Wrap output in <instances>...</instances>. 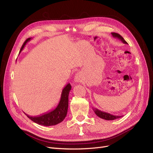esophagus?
<instances>
[{
  "mask_svg": "<svg viewBox=\"0 0 153 153\" xmlns=\"http://www.w3.org/2000/svg\"><path fill=\"white\" fill-rule=\"evenodd\" d=\"M82 79V75L80 72L77 73L75 76V82H80Z\"/></svg>",
  "mask_w": 153,
  "mask_h": 153,
  "instance_id": "esophagus-1",
  "label": "esophagus"
}]
</instances>
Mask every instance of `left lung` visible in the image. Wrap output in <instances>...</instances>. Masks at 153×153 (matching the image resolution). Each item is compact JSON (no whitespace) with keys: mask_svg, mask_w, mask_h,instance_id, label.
<instances>
[{"mask_svg":"<svg viewBox=\"0 0 153 153\" xmlns=\"http://www.w3.org/2000/svg\"><path fill=\"white\" fill-rule=\"evenodd\" d=\"M112 36L114 38H117L118 39H120L121 41L122 42L123 44H127V42L125 40V39L122 37V36L120 35H119L118 33H111ZM94 113L96 114L97 116L99 118H102L104 120H113L115 119H117V118H120L121 117H122L123 116H114L113 114H111L110 113H106V112H104V111H100L96 108H95L93 109Z\"/></svg>","mask_w":153,"mask_h":153,"instance_id":"8db88e82","label":"left lung"}]
</instances>
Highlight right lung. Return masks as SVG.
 <instances>
[{
	"label": "right lung",
	"mask_w": 153,
	"mask_h": 153,
	"mask_svg": "<svg viewBox=\"0 0 153 153\" xmlns=\"http://www.w3.org/2000/svg\"><path fill=\"white\" fill-rule=\"evenodd\" d=\"M30 40L31 38H28L26 40L22 48H21L20 52L23 49L26 44ZM71 89V86L70 83H68L64 88L62 89L58 105L54 109L51 110V111L42 114L39 116H36V117H30V116L26 114L25 113H25V114L31 120H32L33 122L40 125L46 126V127L56 125L61 123L64 120L67 114L68 108V96H69V93Z\"/></svg>",
	"instance_id": "right-lung-1"
}]
</instances>
